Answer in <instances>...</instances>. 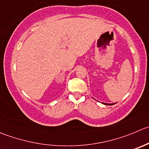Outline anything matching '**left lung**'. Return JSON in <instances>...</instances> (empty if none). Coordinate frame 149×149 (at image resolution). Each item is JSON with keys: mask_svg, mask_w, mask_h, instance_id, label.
I'll return each instance as SVG.
<instances>
[{"mask_svg": "<svg viewBox=\"0 0 149 149\" xmlns=\"http://www.w3.org/2000/svg\"><path fill=\"white\" fill-rule=\"evenodd\" d=\"M105 105H113V104H108V103H103Z\"/></svg>", "mask_w": 149, "mask_h": 149, "instance_id": "8db88e82", "label": "left lung"}]
</instances>
